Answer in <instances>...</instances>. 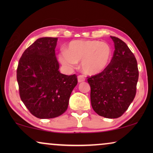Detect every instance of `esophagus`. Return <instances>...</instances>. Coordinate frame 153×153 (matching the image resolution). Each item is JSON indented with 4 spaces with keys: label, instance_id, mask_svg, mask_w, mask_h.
<instances>
[{
    "label": "esophagus",
    "instance_id": "1",
    "mask_svg": "<svg viewBox=\"0 0 153 153\" xmlns=\"http://www.w3.org/2000/svg\"><path fill=\"white\" fill-rule=\"evenodd\" d=\"M77 78H78V81L79 83L83 82V81H85V77L83 75H79V76H77Z\"/></svg>",
    "mask_w": 153,
    "mask_h": 153
}]
</instances>
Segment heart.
Returning a JSON list of instances; mask_svg holds the SVG:
<instances>
[{"instance_id": "b5f03b06", "label": "heart", "mask_w": 153, "mask_h": 153, "mask_svg": "<svg viewBox=\"0 0 153 153\" xmlns=\"http://www.w3.org/2000/svg\"><path fill=\"white\" fill-rule=\"evenodd\" d=\"M111 48L105 42L73 40L66 51L59 53L60 62L68 68L81 61V68L85 74H97L105 70L111 59Z\"/></svg>"}]
</instances>
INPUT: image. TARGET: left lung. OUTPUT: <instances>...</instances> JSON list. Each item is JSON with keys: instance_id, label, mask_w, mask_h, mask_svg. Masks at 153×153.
<instances>
[{"instance_id": "left-lung-1", "label": "left lung", "mask_w": 153, "mask_h": 153, "mask_svg": "<svg viewBox=\"0 0 153 153\" xmlns=\"http://www.w3.org/2000/svg\"><path fill=\"white\" fill-rule=\"evenodd\" d=\"M115 50L110 63L99 74L87 77L91 85V102L100 116L117 118L134 99L139 70L134 55L123 40L111 36Z\"/></svg>"}]
</instances>
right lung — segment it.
I'll return each mask as SVG.
<instances>
[{
	"instance_id": "obj_1",
	"label": "right lung",
	"mask_w": 153,
	"mask_h": 153,
	"mask_svg": "<svg viewBox=\"0 0 153 153\" xmlns=\"http://www.w3.org/2000/svg\"><path fill=\"white\" fill-rule=\"evenodd\" d=\"M57 41V37L37 39L23 53L16 70L21 100L38 118H53L64 114L78 82L76 74L68 76L58 70Z\"/></svg>"
}]
</instances>
